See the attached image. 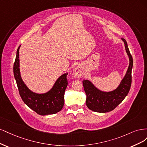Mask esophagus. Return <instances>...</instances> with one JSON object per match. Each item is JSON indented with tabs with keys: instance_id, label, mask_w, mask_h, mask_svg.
<instances>
[{
	"instance_id": "esophagus-1",
	"label": "esophagus",
	"mask_w": 147,
	"mask_h": 147,
	"mask_svg": "<svg viewBox=\"0 0 147 147\" xmlns=\"http://www.w3.org/2000/svg\"><path fill=\"white\" fill-rule=\"evenodd\" d=\"M84 72L80 67H77L75 68L73 72V76L76 78H83L84 76Z\"/></svg>"
}]
</instances>
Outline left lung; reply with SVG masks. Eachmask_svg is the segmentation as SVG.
I'll use <instances>...</instances> for the list:
<instances>
[{
    "instance_id": "1",
    "label": "left lung",
    "mask_w": 147,
    "mask_h": 147,
    "mask_svg": "<svg viewBox=\"0 0 147 147\" xmlns=\"http://www.w3.org/2000/svg\"><path fill=\"white\" fill-rule=\"evenodd\" d=\"M124 42L125 50L129 57V64L125 77L118 87L111 92H103L98 89L88 80L82 81L85 92L86 93V105L89 109L99 113L112 111L123 101L127 96L131 88L132 76L131 71L133 60L130 54L126 40L121 38Z\"/></svg>"
}]
</instances>
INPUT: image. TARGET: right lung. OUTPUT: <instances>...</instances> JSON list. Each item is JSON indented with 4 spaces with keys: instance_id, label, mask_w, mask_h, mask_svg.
<instances>
[{
    "instance_id": "add662e5",
    "label": "right lung",
    "mask_w": 147,
    "mask_h": 147,
    "mask_svg": "<svg viewBox=\"0 0 147 147\" xmlns=\"http://www.w3.org/2000/svg\"><path fill=\"white\" fill-rule=\"evenodd\" d=\"M20 46H19L16 52L13 73L22 101L28 107L40 115L55 114L59 112L64 105V94L68 86V73L60 76L53 88L48 92L40 94L32 92L23 82L21 76L19 59Z\"/></svg>"
}]
</instances>
